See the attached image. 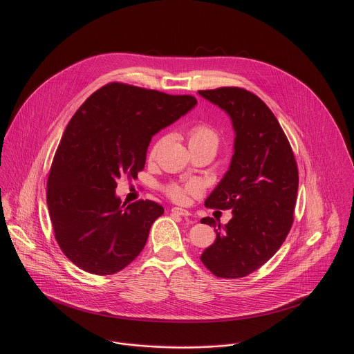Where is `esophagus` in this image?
<instances>
[{
    "instance_id": "obj_1",
    "label": "esophagus",
    "mask_w": 354,
    "mask_h": 354,
    "mask_svg": "<svg viewBox=\"0 0 354 354\" xmlns=\"http://www.w3.org/2000/svg\"><path fill=\"white\" fill-rule=\"evenodd\" d=\"M171 212H172L174 214H178V216H182V217H189V216H190V213H189L187 210L180 209V207H172Z\"/></svg>"
}]
</instances>
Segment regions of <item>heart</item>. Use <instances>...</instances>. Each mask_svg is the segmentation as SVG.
<instances>
[{
  "mask_svg": "<svg viewBox=\"0 0 354 354\" xmlns=\"http://www.w3.org/2000/svg\"><path fill=\"white\" fill-rule=\"evenodd\" d=\"M169 137H171L169 134H162L154 142V145L151 147V151H149V158L157 157L164 144L168 142ZM187 140H189L190 149L206 147V148H212L216 153L220 145L218 131L207 123L194 124L187 131ZM201 192H203V185H201L198 180H189L186 183H171L165 189V193L168 194V197L172 198L174 201H178V203H185L189 196H198Z\"/></svg>",
  "mask_w": 354,
  "mask_h": 354,
  "instance_id": "heart-1",
  "label": "heart"
}]
</instances>
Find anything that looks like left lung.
Here are the masks:
<instances>
[{
    "label": "left lung",
    "instance_id": "1",
    "mask_svg": "<svg viewBox=\"0 0 354 354\" xmlns=\"http://www.w3.org/2000/svg\"><path fill=\"white\" fill-rule=\"evenodd\" d=\"M198 93L228 113L235 130L230 169L206 198V207L232 210L216 241L200 257L217 277L239 279L263 266L281 246L294 221L298 168L291 145L263 100L243 88Z\"/></svg>",
    "mask_w": 354,
    "mask_h": 354
}]
</instances>
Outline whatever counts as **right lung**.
Wrapping results in <instances>:
<instances>
[{"mask_svg": "<svg viewBox=\"0 0 354 354\" xmlns=\"http://www.w3.org/2000/svg\"><path fill=\"white\" fill-rule=\"evenodd\" d=\"M196 104L192 95L111 82L75 112L47 179L55 238L75 266L106 276L140 255L164 207L151 200L122 205L115 193L118 180L136 179L153 136Z\"/></svg>", "mask_w": 354, "mask_h": 354, "instance_id": "1", "label": "right lung"}]
</instances>
